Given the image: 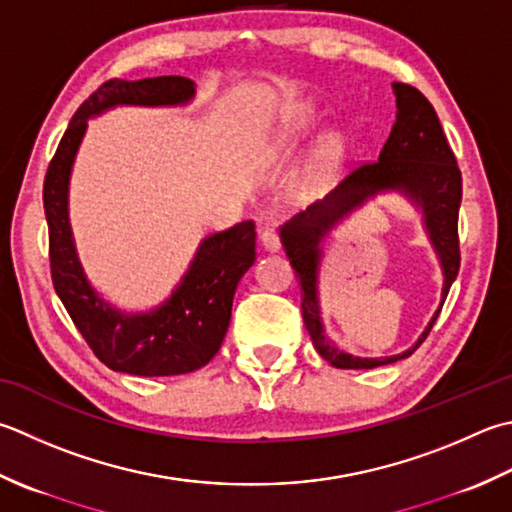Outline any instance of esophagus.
<instances>
[{"label":"esophagus","instance_id":"1","mask_svg":"<svg viewBox=\"0 0 512 512\" xmlns=\"http://www.w3.org/2000/svg\"><path fill=\"white\" fill-rule=\"evenodd\" d=\"M262 246L270 250V253H277V250H282V237H279L277 230L268 228L262 233Z\"/></svg>","mask_w":512,"mask_h":512}]
</instances>
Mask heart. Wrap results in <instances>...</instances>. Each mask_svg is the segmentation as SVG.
<instances>
[{"label": "heart", "mask_w": 512, "mask_h": 512, "mask_svg": "<svg viewBox=\"0 0 512 512\" xmlns=\"http://www.w3.org/2000/svg\"><path fill=\"white\" fill-rule=\"evenodd\" d=\"M290 122H293V126H304V122H306V110H295L293 115H290Z\"/></svg>", "instance_id": "heart-1"}]
</instances>
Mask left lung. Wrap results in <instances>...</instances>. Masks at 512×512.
Returning <instances> with one entry per match:
<instances>
[{
	"instance_id": "8db88e82",
	"label": "left lung",
	"mask_w": 512,
	"mask_h": 512,
	"mask_svg": "<svg viewBox=\"0 0 512 512\" xmlns=\"http://www.w3.org/2000/svg\"><path fill=\"white\" fill-rule=\"evenodd\" d=\"M393 88L397 95V122L390 130L379 159L355 166L353 173L335 188V193L324 204H313L306 213L297 215L293 222L282 228L286 255L299 279V286H302V315L306 330L317 353L335 368H375L410 357L424 344L439 310H442H437L419 342L402 355L362 359L339 353L337 348L330 346L322 322H319L315 288L319 262L317 244L339 217L362 204L366 197L375 195L377 190L402 188L422 204L426 213L430 239H433L444 266V302L450 284L459 273V264H462L457 233L459 204H462V170L457 166L455 153L448 144L442 124H439L433 104L415 86L393 84Z\"/></svg>"
}]
</instances>
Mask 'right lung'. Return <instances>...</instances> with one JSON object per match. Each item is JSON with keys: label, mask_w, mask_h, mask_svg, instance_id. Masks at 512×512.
I'll list each match as a JSON object with an SVG mask.
<instances>
[{"label": "right lung", "mask_w": 512, "mask_h": 512, "mask_svg": "<svg viewBox=\"0 0 512 512\" xmlns=\"http://www.w3.org/2000/svg\"><path fill=\"white\" fill-rule=\"evenodd\" d=\"M193 82L164 75L137 82L108 79L77 108L44 177L48 259L55 293L99 362L139 377L184 375L217 355L230 322L239 279L255 262V222L206 237L193 266L168 302L148 315H122L104 304L79 268L68 226V175L86 119L115 104L162 106L193 97Z\"/></svg>", "instance_id": "obj_1"}]
</instances>
